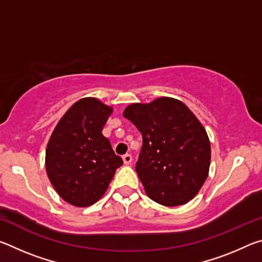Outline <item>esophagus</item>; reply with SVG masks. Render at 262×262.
<instances>
[{"label":"esophagus","mask_w":262,"mask_h":262,"mask_svg":"<svg viewBox=\"0 0 262 262\" xmlns=\"http://www.w3.org/2000/svg\"><path fill=\"white\" fill-rule=\"evenodd\" d=\"M122 159H123V163L125 164H130L132 163V155L130 154H126V155H123L122 156Z\"/></svg>","instance_id":"34e87169"}]
</instances>
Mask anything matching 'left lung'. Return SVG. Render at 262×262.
Here are the masks:
<instances>
[{
  "label": "left lung",
  "mask_w": 262,
  "mask_h": 262,
  "mask_svg": "<svg viewBox=\"0 0 262 262\" xmlns=\"http://www.w3.org/2000/svg\"><path fill=\"white\" fill-rule=\"evenodd\" d=\"M123 117L142 134L135 170L148 196L167 207L192 200L210 165L209 139L192 111L180 100L162 97L129 105Z\"/></svg>",
  "instance_id": "obj_1"
}]
</instances>
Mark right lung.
I'll list each match as a JSON object with an SVG mask.
<instances>
[{"instance_id":"1","label":"right lung","mask_w":262,"mask_h":262,"mask_svg":"<svg viewBox=\"0 0 262 262\" xmlns=\"http://www.w3.org/2000/svg\"><path fill=\"white\" fill-rule=\"evenodd\" d=\"M111 113L112 107L96 98L79 99L61 118L48 142L47 176L70 205H94L123 164L101 133Z\"/></svg>"}]
</instances>
